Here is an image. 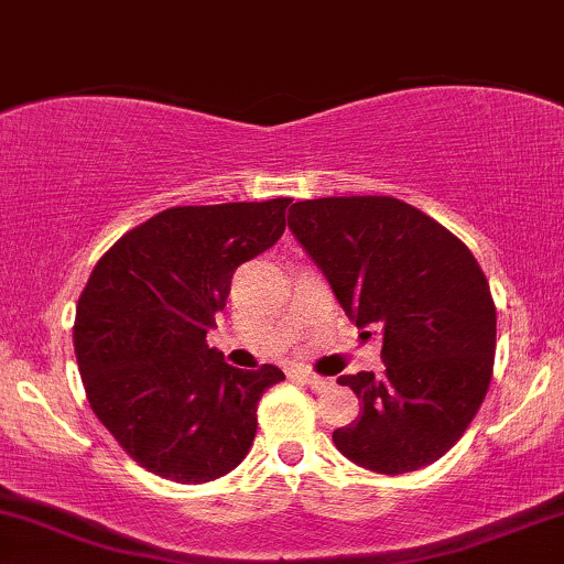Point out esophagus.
<instances>
[{"instance_id": "34e87169", "label": "esophagus", "mask_w": 564, "mask_h": 564, "mask_svg": "<svg viewBox=\"0 0 564 564\" xmlns=\"http://www.w3.org/2000/svg\"><path fill=\"white\" fill-rule=\"evenodd\" d=\"M297 379H301L303 384H308L311 389H316V392H322V389L332 387V381H329V379L316 377V373H311V371H301V373H297Z\"/></svg>"}]
</instances>
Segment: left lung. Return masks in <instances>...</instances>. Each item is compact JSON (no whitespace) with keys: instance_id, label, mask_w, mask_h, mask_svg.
<instances>
[{"instance_id":"left-lung-1","label":"left lung","mask_w":564,"mask_h":564,"mask_svg":"<svg viewBox=\"0 0 564 564\" xmlns=\"http://www.w3.org/2000/svg\"><path fill=\"white\" fill-rule=\"evenodd\" d=\"M288 225L345 314L384 337L379 379H337L360 400L358 419L332 434L337 449L387 476L436 463L470 426L495 371L497 308L474 253L392 196L297 200Z\"/></svg>"}]
</instances>
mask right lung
Segmentation results:
<instances>
[{
  "label": "right lung",
  "mask_w": 564,
  "mask_h": 564,
  "mask_svg": "<svg viewBox=\"0 0 564 564\" xmlns=\"http://www.w3.org/2000/svg\"><path fill=\"white\" fill-rule=\"evenodd\" d=\"M290 200L166 208L90 271L73 326L83 387L96 419L149 474L206 484L248 455L261 394L284 373L227 366L206 332L235 269L282 238Z\"/></svg>",
  "instance_id": "1"
}]
</instances>
